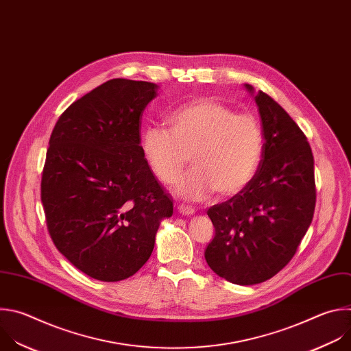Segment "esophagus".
Instances as JSON below:
<instances>
[{
  "label": "esophagus",
  "instance_id": "34e87169",
  "mask_svg": "<svg viewBox=\"0 0 351 351\" xmlns=\"http://www.w3.org/2000/svg\"><path fill=\"white\" fill-rule=\"evenodd\" d=\"M178 212L182 215V216H192L195 213V208L191 207V206H178Z\"/></svg>",
  "mask_w": 351,
  "mask_h": 351
}]
</instances>
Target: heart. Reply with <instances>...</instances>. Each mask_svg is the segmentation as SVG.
<instances>
[{"label": "heart", "mask_w": 351, "mask_h": 351, "mask_svg": "<svg viewBox=\"0 0 351 351\" xmlns=\"http://www.w3.org/2000/svg\"><path fill=\"white\" fill-rule=\"evenodd\" d=\"M169 131L148 127L141 147L155 177L166 185L178 180L188 160L193 169L174 192L192 202L242 192L253 180L263 156V132L257 119L234 113L213 98H196L167 116Z\"/></svg>", "instance_id": "heart-1"}]
</instances>
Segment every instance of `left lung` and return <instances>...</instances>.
Segmentation results:
<instances>
[{
  "instance_id": "left-lung-1",
  "label": "left lung",
  "mask_w": 351,
  "mask_h": 351,
  "mask_svg": "<svg viewBox=\"0 0 351 351\" xmlns=\"http://www.w3.org/2000/svg\"><path fill=\"white\" fill-rule=\"evenodd\" d=\"M243 87L258 108L263 159L242 192L207 210L216 235L204 258L227 281L256 285L292 260L313 221L314 158L306 135L284 108L250 84Z\"/></svg>"
}]
</instances>
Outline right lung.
Masks as SVG:
<instances>
[{
  "mask_svg": "<svg viewBox=\"0 0 351 351\" xmlns=\"http://www.w3.org/2000/svg\"><path fill=\"white\" fill-rule=\"evenodd\" d=\"M159 86L113 79L70 105L56 121L41 202L56 249L104 282L134 275L152 254L173 199L141 147V117Z\"/></svg>",
  "mask_w": 351,
  "mask_h": 351,
  "instance_id": "obj_1",
  "label": "right lung"
}]
</instances>
